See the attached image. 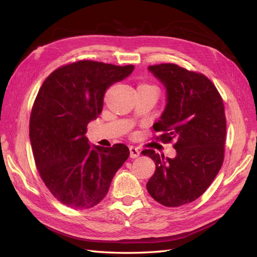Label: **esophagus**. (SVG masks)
I'll return each instance as SVG.
<instances>
[{"mask_svg": "<svg viewBox=\"0 0 257 257\" xmlns=\"http://www.w3.org/2000/svg\"><path fill=\"white\" fill-rule=\"evenodd\" d=\"M129 150H130V158H133V159H135V158H138L139 157L140 151H139V149L137 148V147L132 146L129 148Z\"/></svg>", "mask_w": 257, "mask_h": 257, "instance_id": "obj_1", "label": "esophagus"}]
</instances>
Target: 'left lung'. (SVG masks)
<instances>
[{
    "mask_svg": "<svg viewBox=\"0 0 257 257\" xmlns=\"http://www.w3.org/2000/svg\"><path fill=\"white\" fill-rule=\"evenodd\" d=\"M165 86L167 105L154 124L160 140L174 143L177 155L165 158L147 149L156 163L147 190L165 206L191 203L205 192L224 159L226 119L222 97L204 75L176 64L148 67ZM159 138V137H158Z\"/></svg>",
    "mask_w": 257,
    "mask_h": 257,
    "instance_id": "obj_1",
    "label": "left lung"
}]
</instances>
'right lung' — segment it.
Segmentation results:
<instances>
[{"mask_svg":"<svg viewBox=\"0 0 257 257\" xmlns=\"http://www.w3.org/2000/svg\"><path fill=\"white\" fill-rule=\"evenodd\" d=\"M134 68L79 61L54 70L38 90L30 119L31 146L42 180L63 204L83 210L99 203L128 159L125 145L90 146L86 133L101 113L107 89Z\"/></svg>","mask_w":257,"mask_h":257,"instance_id":"1","label":"right lung"}]
</instances>
